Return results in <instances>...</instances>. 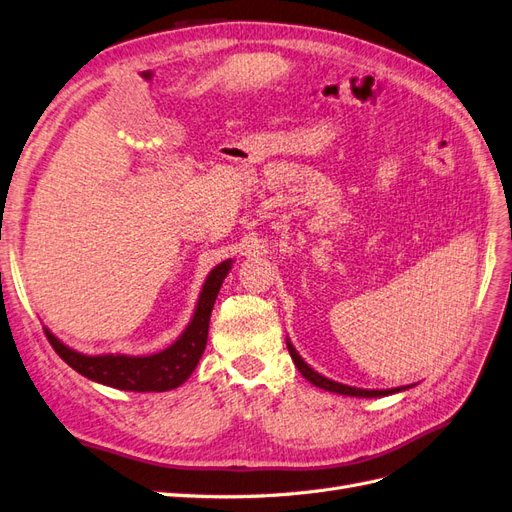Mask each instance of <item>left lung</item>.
<instances>
[{
    "instance_id": "left-lung-1",
    "label": "left lung",
    "mask_w": 512,
    "mask_h": 512,
    "mask_svg": "<svg viewBox=\"0 0 512 512\" xmlns=\"http://www.w3.org/2000/svg\"><path fill=\"white\" fill-rule=\"evenodd\" d=\"M287 349H289V356L294 360V364L298 367V371L302 373V377L306 382H311L313 386L321 388V390H328V392H337V394H345V397H364V399H373V397H388V394L394 392H401L407 390L412 386H399V388H388V390H367V388H354V386H347V384H339V382H332V379L324 377L321 373L313 371L309 364L302 360V356L296 352V347L291 345V341L287 339Z\"/></svg>"
}]
</instances>
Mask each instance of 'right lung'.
Returning <instances> with one entry per match:
<instances>
[{"label": "right lung", "instance_id": "1", "mask_svg": "<svg viewBox=\"0 0 512 512\" xmlns=\"http://www.w3.org/2000/svg\"><path fill=\"white\" fill-rule=\"evenodd\" d=\"M233 259L223 261L208 274L206 283L199 294L197 306L191 324L180 334L178 341L171 343L167 349L150 356H126V354H98L87 356L64 345L55 334L45 328L49 343L60 358L70 364L72 369L81 373L92 382L105 384L118 390L130 392H165L182 386L191 373L208 343V328L214 302L221 289L225 276L231 270Z\"/></svg>", "mask_w": 512, "mask_h": 512}]
</instances>
